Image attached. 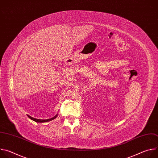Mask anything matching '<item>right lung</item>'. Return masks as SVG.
<instances>
[{"label": "right lung", "mask_w": 158, "mask_h": 158, "mask_svg": "<svg viewBox=\"0 0 158 158\" xmlns=\"http://www.w3.org/2000/svg\"><path fill=\"white\" fill-rule=\"evenodd\" d=\"M57 115H58V114L56 115L54 117H53V118H51V119H35V118H32L31 116H29V115H27V116H28L31 119L34 121L35 122H37V123H45V122H49V121H52V120L54 119L55 118H56L57 117Z\"/></svg>", "instance_id": "obj_1"}]
</instances>
